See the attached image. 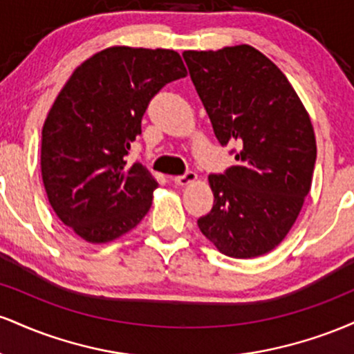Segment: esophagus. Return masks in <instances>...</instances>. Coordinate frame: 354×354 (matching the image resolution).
Wrapping results in <instances>:
<instances>
[{
  "mask_svg": "<svg viewBox=\"0 0 354 354\" xmlns=\"http://www.w3.org/2000/svg\"><path fill=\"white\" fill-rule=\"evenodd\" d=\"M196 178H198V174L194 173V171H186L185 174H181V176H176V178H174L173 181L176 183V185L185 186V185H189V183L196 181Z\"/></svg>",
  "mask_w": 354,
  "mask_h": 354,
  "instance_id": "obj_1",
  "label": "esophagus"
}]
</instances>
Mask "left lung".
I'll use <instances>...</instances> for the list:
<instances>
[{
	"label": "left lung",
	"mask_w": 354,
	"mask_h": 354,
	"mask_svg": "<svg viewBox=\"0 0 354 354\" xmlns=\"http://www.w3.org/2000/svg\"><path fill=\"white\" fill-rule=\"evenodd\" d=\"M219 145L236 165L209 174L214 205L198 219L201 233L231 258L276 248L310 193L316 140L306 109L281 70L248 44L185 51Z\"/></svg>",
	"instance_id": "8db88e82"
}]
</instances>
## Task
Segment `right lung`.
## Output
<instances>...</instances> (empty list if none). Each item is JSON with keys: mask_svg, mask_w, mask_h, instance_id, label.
<instances>
[{"mask_svg": "<svg viewBox=\"0 0 354 354\" xmlns=\"http://www.w3.org/2000/svg\"><path fill=\"white\" fill-rule=\"evenodd\" d=\"M186 75L173 50L115 46L61 89L43 126L41 174L51 208L78 236L111 241L148 213L158 183L126 156L153 96Z\"/></svg>", "mask_w": 354, "mask_h": 354, "instance_id": "add662e5", "label": "right lung"}]
</instances>
